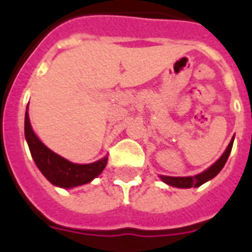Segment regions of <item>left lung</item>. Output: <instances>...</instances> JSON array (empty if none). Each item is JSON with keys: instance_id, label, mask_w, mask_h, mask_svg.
I'll return each instance as SVG.
<instances>
[{"instance_id": "obj_1", "label": "left lung", "mask_w": 252, "mask_h": 252, "mask_svg": "<svg viewBox=\"0 0 252 252\" xmlns=\"http://www.w3.org/2000/svg\"><path fill=\"white\" fill-rule=\"evenodd\" d=\"M233 140H235V135L232 136L231 142L228 144V147L225 148V151L222 153L221 157L217 159L216 162L212 164V166H209L208 169H205L204 171H201L198 174L189 175V177H169V175H159V178L163 181L166 185L180 188V189L198 188V186H201L202 184H205L208 181L213 180V178L221 171V169L224 167V164L227 162L228 157H229V154H231Z\"/></svg>"}]
</instances>
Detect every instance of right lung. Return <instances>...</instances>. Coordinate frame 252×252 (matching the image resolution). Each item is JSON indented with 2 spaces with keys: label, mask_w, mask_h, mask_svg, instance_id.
Here are the masks:
<instances>
[{
  "label": "right lung",
  "mask_w": 252,
  "mask_h": 252,
  "mask_svg": "<svg viewBox=\"0 0 252 252\" xmlns=\"http://www.w3.org/2000/svg\"><path fill=\"white\" fill-rule=\"evenodd\" d=\"M25 140L28 143L31 155L35 160L37 169L41 174L51 182L54 186L63 188V189H72L77 186L86 185L97 178L108 163V157L95 160L93 163H72L68 159L63 158L52 150L47 147L44 143L37 137L32 126H31L28 106L25 110L24 123Z\"/></svg>",
  "instance_id": "right-lung-1"
}]
</instances>
